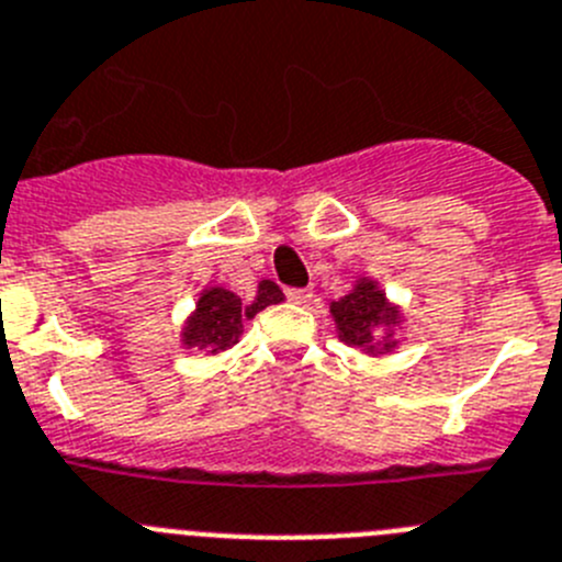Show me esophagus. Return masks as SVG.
<instances>
[{
	"label": "esophagus",
	"instance_id": "obj_1",
	"mask_svg": "<svg viewBox=\"0 0 562 562\" xmlns=\"http://www.w3.org/2000/svg\"><path fill=\"white\" fill-rule=\"evenodd\" d=\"M286 297H290L292 303H297V306H306V303H312V290H286Z\"/></svg>",
	"mask_w": 562,
	"mask_h": 562
}]
</instances>
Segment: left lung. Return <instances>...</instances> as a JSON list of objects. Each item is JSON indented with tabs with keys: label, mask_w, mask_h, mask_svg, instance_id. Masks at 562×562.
<instances>
[{
	"label": "left lung",
	"mask_w": 562,
	"mask_h": 562,
	"mask_svg": "<svg viewBox=\"0 0 562 562\" xmlns=\"http://www.w3.org/2000/svg\"><path fill=\"white\" fill-rule=\"evenodd\" d=\"M331 317L339 339L351 348L373 357L395 348L393 328L401 323V308L370 278H359L348 295L331 301Z\"/></svg>",
	"instance_id": "left-lung-1"
}]
</instances>
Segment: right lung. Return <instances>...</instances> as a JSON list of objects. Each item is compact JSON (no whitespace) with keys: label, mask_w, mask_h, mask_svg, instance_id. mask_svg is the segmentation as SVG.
Returning a JSON list of instances; mask_svg holds the SVG:
<instances>
[{"label":"right lung","mask_w":562,"mask_h":562,"mask_svg":"<svg viewBox=\"0 0 562 562\" xmlns=\"http://www.w3.org/2000/svg\"><path fill=\"white\" fill-rule=\"evenodd\" d=\"M281 301H284V292L278 290V284H272V281H259V290L250 303H241L239 295L223 290V286H209V290L200 292L198 306L180 331V342L187 348H200V351L209 353L228 351L231 345L239 342L245 321Z\"/></svg>","instance_id":"1"}]
</instances>
